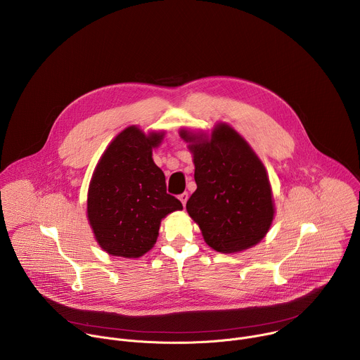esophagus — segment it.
<instances>
[{
  "label": "esophagus",
  "instance_id": "1",
  "mask_svg": "<svg viewBox=\"0 0 360 360\" xmlns=\"http://www.w3.org/2000/svg\"><path fill=\"white\" fill-rule=\"evenodd\" d=\"M179 200L182 202V205H184V207H185V205H186V200H188V192H184V193H181V195H179Z\"/></svg>",
  "mask_w": 360,
  "mask_h": 360
}]
</instances>
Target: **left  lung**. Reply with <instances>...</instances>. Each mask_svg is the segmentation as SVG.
<instances>
[{
    "label": "left lung",
    "mask_w": 360,
    "mask_h": 360,
    "mask_svg": "<svg viewBox=\"0 0 360 360\" xmlns=\"http://www.w3.org/2000/svg\"><path fill=\"white\" fill-rule=\"evenodd\" d=\"M195 165L196 191L186 211L210 248L236 253L259 243L271 229L275 203L266 168L229 124L218 122L211 135L186 128Z\"/></svg>",
    "instance_id": "obj_1"
}]
</instances>
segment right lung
Masks as SVG:
<instances>
[{
  "label": "right lung",
  "mask_w": 360,
  "mask_h": 360,
  "mask_svg": "<svg viewBox=\"0 0 360 360\" xmlns=\"http://www.w3.org/2000/svg\"><path fill=\"white\" fill-rule=\"evenodd\" d=\"M164 131L135 125L120 132L99 158L88 188L86 218L95 240L112 256L135 259L155 245L161 221L181 211L167 193L165 175L152 160Z\"/></svg>",
  "instance_id": "obj_1"
}]
</instances>
